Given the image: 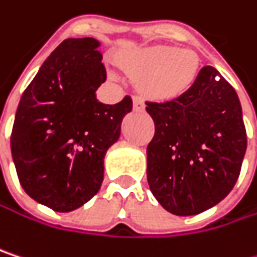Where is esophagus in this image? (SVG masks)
I'll use <instances>...</instances> for the list:
<instances>
[{"instance_id":"34e87169","label":"esophagus","mask_w":257,"mask_h":257,"mask_svg":"<svg viewBox=\"0 0 257 257\" xmlns=\"http://www.w3.org/2000/svg\"><path fill=\"white\" fill-rule=\"evenodd\" d=\"M134 108H135V110H143V108H144V101H143V98L138 97V95L134 97Z\"/></svg>"}]
</instances>
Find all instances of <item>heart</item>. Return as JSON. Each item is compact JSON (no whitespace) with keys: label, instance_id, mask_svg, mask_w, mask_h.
Instances as JSON below:
<instances>
[{"label":"heart","instance_id":"b5f03b06","mask_svg":"<svg viewBox=\"0 0 257 257\" xmlns=\"http://www.w3.org/2000/svg\"><path fill=\"white\" fill-rule=\"evenodd\" d=\"M134 76H146V89L159 98H171L184 92L194 79L197 56L190 50L154 47L135 53L123 63Z\"/></svg>","mask_w":257,"mask_h":257}]
</instances>
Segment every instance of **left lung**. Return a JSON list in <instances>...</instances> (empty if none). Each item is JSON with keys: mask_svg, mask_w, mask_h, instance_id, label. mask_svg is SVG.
Masks as SVG:
<instances>
[{"mask_svg": "<svg viewBox=\"0 0 257 257\" xmlns=\"http://www.w3.org/2000/svg\"><path fill=\"white\" fill-rule=\"evenodd\" d=\"M146 104L154 120V137L147 146L153 196L178 216L218 204L234 188L247 149L235 89L215 67L204 66L179 97Z\"/></svg>", "mask_w": 257, "mask_h": 257, "instance_id": "1", "label": "left lung"}]
</instances>
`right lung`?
<instances>
[{"label":"right lung","instance_id":"obj_1","mask_svg":"<svg viewBox=\"0 0 257 257\" xmlns=\"http://www.w3.org/2000/svg\"><path fill=\"white\" fill-rule=\"evenodd\" d=\"M98 47L94 38L64 39L16 111L10 146L20 185L56 212H72L98 193L105 153L132 110L129 95L113 105L97 100L107 78Z\"/></svg>","mask_w":257,"mask_h":257}]
</instances>
